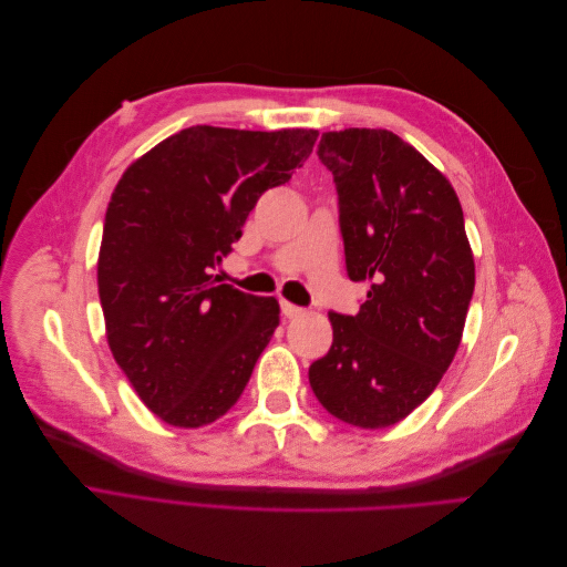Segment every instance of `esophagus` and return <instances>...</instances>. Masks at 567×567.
I'll return each instance as SVG.
<instances>
[{"instance_id":"obj_1","label":"esophagus","mask_w":567,"mask_h":567,"mask_svg":"<svg viewBox=\"0 0 567 567\" xmlns=\"http://www.w3.org/2000/svg\"><path fill=\"white\" fill-rule=\"evenodd\" d=\"M281 315H284L286 319H296V317L302 315V307H298V305H293V302H288V300H281Z\"/></svg>"}]
</instances>
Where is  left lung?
I'll use <instances>...</instances> for the list:
<instances>
[{"label":"left lung","instance_id":"obj_1","mask_svg":"<svg viewBox=\"0 0 567 567\" xmlns=\"http://www.w3.org/2000/svg\"><path fill=\"white\" fill-rule=\"evenodd\" d=\"M352 281H371L352 315L329 312L333 346L310 367L331 416L388 427L427 400L458 350L475 288L473 252L452 184L388 130L326 132Z\"/></svg>","mask_w":567,"mask_h":567}]
</instances>
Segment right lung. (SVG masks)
<instances>
[{"mask_svg":"<svg viewBox=\"0 0 567 567\" xmlns=\"http://www.w3.org/2000/svg\"><path fill=\"white\" fill-rule=\"evenodd\" d=\"M317 130L196 125L132 163L111 196L99 250L109 346L142 402L200 427L241 398L279 326V302L217 284L267 188L307 161Z\"/></svg>","mask_w":567,"mask_h":567,"instance_id":"obj_1","label":"right lung"}]
</instances>
